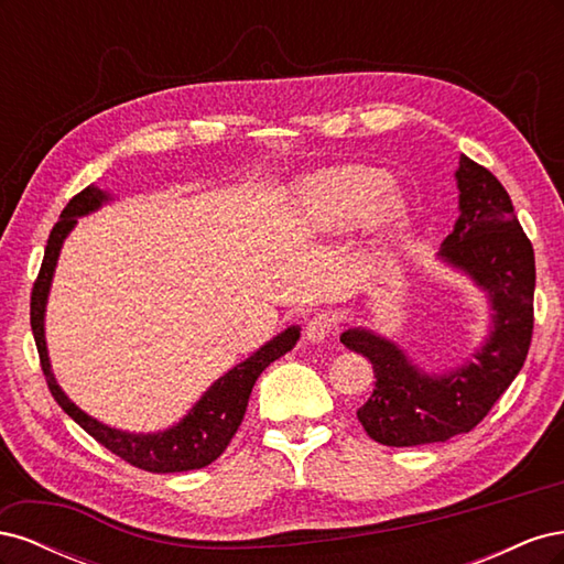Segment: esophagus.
Returning <instances> with one entry per match:
<instances>
[{
  "label": "esophagus",
  "instance_id": "obj_1",
  "mask_svg": "<svg viewBox=\"0 0 564 564\" xmlns=\"http://www.w3.org/2000/svg\"><path fill=\"white\" fill-rule=\"evenodd\" d=\"M303 334H305V338L313 340V344H319V340H324L332 334V322L327 319V315H315L305 322Z\"/></svg>",
  "mask_w": 564,
  "mask_h": 564
}]
</instances>
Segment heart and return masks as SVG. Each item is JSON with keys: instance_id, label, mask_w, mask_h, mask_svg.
<instances>
[{"instance_id": "heart-1", "label": "heart", "mask_w": 564, "mask_h": 564, "mask_svg": "<svg viewBox=\"0 0 564 564\" xmlns=\"http://www.w3.org/2000/svg\"><path fill=\"white\" fill-rule=\"evenodd\" d=\"M388 176L369 166L327 169L303 183V202L327 226H340L369 209L377 230L398 228L406 218V204L398 195H383Z\"/></svg>"}]
</instances>
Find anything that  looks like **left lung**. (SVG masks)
<instances>
[{
	"instance_id": "obj_1",
	"label": "left lung",
	"mask_w": 564,
	"mask_h": 564,
	"mask_svg": "<svg viewBox=\"0 0 564 564\" xmlns=\"http://www.w3.org/2000/svg\"><path fill=\"white\" fill-rule=\"evenodd\" d=\"M460 216L440 259L464 270L491 303V334L475 362L431 377L392 340L346 329L340 344L373 365V392L357 409L362 429L386 447H416L473 431L520 373L534 329V249L506 187L489 169L460 155Z\"/></svg>"
}]
</instances>
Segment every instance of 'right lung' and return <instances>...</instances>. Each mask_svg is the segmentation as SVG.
<instances>
[{
  "instance_id": "1",
  "label": "right lung",
  "mask_w": 564,
  "mask_h": 564,
  "mask_svg": "<svg viewBox=\"0 0 564 564\" xmlns=\"http://www.w3.org/2000/svg\"><path fill=\"white\" fill-rule=\"evenodd\" d=\"M106 199L108 195L104 191H98V187L94 185L84 187L82 193H77L70 202L65 204L61 220L48 235L44 261L30 296V327L37 344L40 365L46 377V386L67 416L75 419V423H79L96 442H100V445L110 449L112 454H117L119 458H124L127 464L148 473H183V470L204 468L226 452L232 435L237 433V429H240L256 379L261 377V371L270 362H275L278 357H282L284 352H289L296 346L301 329L299 327L284 329L282 334L268 340L263 348H259L251 357H247L245 362L232 367L226 377H220L207 392H204L199 402L191 409V412H187V416L169 431L135 435V433L115 431L110 425L91 419L89 414H84L75 402L67 400V395L56 383L54 373H51L46 340H44V311H46L48 286H51V278H54L63 240L67 237V232L75 228L79 216L96 212Z\"/></svg>"
}]
</instances>
